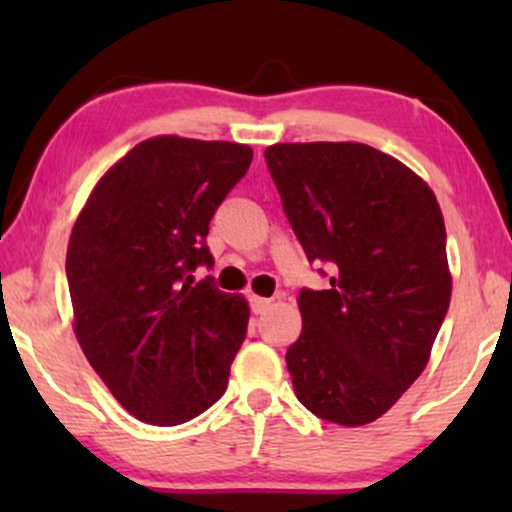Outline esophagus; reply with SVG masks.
I'll use <instances>...</instances> for the list:
<instances>
[{
	"label": "esophagus",
	"instance_id": "34e87169",
	"mask_svg": "<svg viewBox=\"0 0 512 512\" xmlns=\"http://www.w3.org/2000/svg\"><path fill=\"white\" fill-rule=\"evenodd\" d=\"M269 305H272V298H262V296H252L250 298V308H252V313H264V310L269 308Z\"/></svg>",
	"mask_w": 512,
	"mask_h": 512
}]
</instances>
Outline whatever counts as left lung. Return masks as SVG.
Here are the masks:
<instances>
[{"label":"left lung","instance_id":"8db88e82","mask_svg":"<svg viewBox=\"0 0 512 512\" xmlns=\"http://www.w3.org/2000/svg\"><path fill=\"white\" fill-rule=\"evenodd\" d=\"M308 260L332 264L303 289V332L286 351L298 402L320 419L366 426L424 373L452 276L443 211L397 158L356 142L264 149Z\"/></svg>","mask_w":512,"mask_h":512}]
</instances>
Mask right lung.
Instances as JSON below:
<instances>
[{
	"label": "right lung",
	"instance_id": "add662e5",
	"mask_svg": "<svg viewBox=\"0 0 512 512\" xmlns=\"http://www.w3.org/2000/svg\"><path fill=\"white\" fill-rule=\"evenodd\" d=\"M252 149L161 134L96 182L67 248L74 334L93 370L139 421L178 426L226 392L248 330L245 296L214 281L209 221L248 173Z\"/></svg>",
	"mask_w": 512,
	"mask_h": 512
}]
</instances>
